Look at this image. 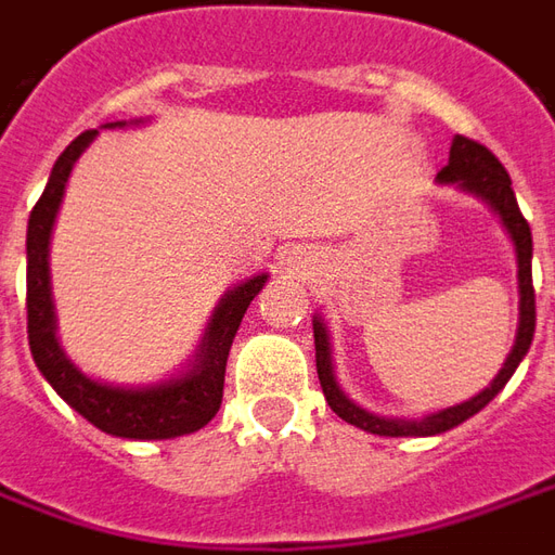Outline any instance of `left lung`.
I'll use <instances>...</instances> for the list:
<instances>
[{
  "instance_id": "1",
  "label": "left lung",
  "mask_w": 555,
  "mask_h": 555,
  "mask_svg": "<svg viewBox=\"0 0 555 555\" xmlns=\"http://www.w3.org/2000/svg\"><path fill=\"white\" fill-rule=\"evenodd\" d=\"M438 183H456L465 193H475L487 202L492 211L502 217L507 235L514 241L517 250V278H519V328L514 350L504 362V369L495 374V380L489 384L483 392H477L475 399L453 404L447 411L423 416V420H399V416H377L369 414L365 408H359L347 399L341 387L335 384L332 374V353H328V335L326 326L320 323V317H314V347H317V377L320 387L326 396L328 408L341 416L344 423L357 426V429L372 431V435H387V438H426V435H441V431L453 429L465 423L468 416H475L477 411H483L489 401L495 399L504 389V384L511 380V374L517 372V365L522 357L529 353V344L534 335V286H532V229L526 223V217L519 211L514 186H511V175L504 171V166L495 159V154L483 147L480 141L456 135L450 144V163L438 171Z\"/></svg>"
}]
</instances>
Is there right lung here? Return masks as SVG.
<instances>
[{
	"label": "right lung",
	"mask_w": 555,
	"mask_h": 555,
	"mask_svg": "<svg viewBox=\"0 0 555 555\" xmlns=\"http://www.w3.org/2000/svg\"><path fill=\"white\" fill-rule=\"evenodd\" d=\"M126 126V124H108ZM95 139V129L80 132L78 139L60 154L51 171V181L29 214L26 229V332L29 350L38 372L48 377L60 399H66L83 420L95 429L132 438V441H163L178 438L208 426L223 401V377H227V357L232 338L241 326L247 305L266 286L269 274H256L235 289H229L214 311L205 341L198 350L196 365L175 380L154 384V387H111L75 369V362L63 353L56 341V320H53L51 274H48V244L56 220V208L63 202L68 171L83 147Z\"/></svg>",
	"instance_id": "1"
}]
</instances>
